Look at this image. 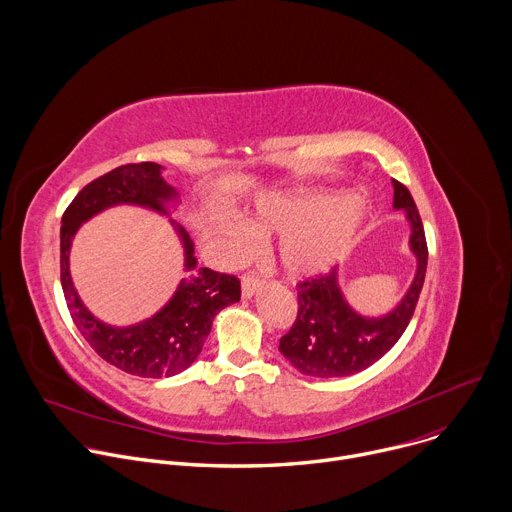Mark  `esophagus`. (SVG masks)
I'll list each match as a JSON object with an SVG mask.
<instances>
[{"label": "esophagus", "instance_id": "1", "mask_svg": "<svg viewBox=\"0 0 512 512\" xmlns=\"http://www.w3.org/2000/svg\"><path fill=\"white\" fill-rule=\"evenodd\" d=\"M261 285H263V281L259 279V277H255V275H245L243 277V281H241V294H243V298H253L257 291L261 289Z\"/></svg>", "mask_w": 512, "mask_h": 512}]
</instances>
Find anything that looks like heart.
Returning <instances> with one entry per match:
<instances>
[{"instance_id": "1", "label": "heart", "mask_w": 512, "mask_h": 512, "mask_svg": "<svg viewBox=\"0 0 512 512\" xmlns=\"http://www.w3.org/2000/svg\"><path fill=\"white\" fill-rule=\"evenodd\" d=\"M251 223L261 233H279L277 257L291 279L326 273L356 241L367 208L356 196L328 190L271 194L253 202ZM208 231L229 255H243L255 231L241 218L212 212Z\"/></svg>"}]
</instances>
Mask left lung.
Returning <instances> with one entry per match:
<instances>
[{
  "instance_id": "obj_1",
  "label": "left lung",
  "mask_w": 512,
  "mask_h": 512,
  "mask_svg": "<svg viewBox=\"0 0 512 512\" xmlns=\"http://www.w3.org/2000/svg\"><path fill=\"white\" fill-rule=\"evenodd\" d=\"M393 190V208L403 210L409 223L413 281L397 306L381 316H364L348 304L336 269L300 283L298 318L279 340V352L302 375L334 379L369 369L395 346L415 312L427 269L425 233L409 190L397 180Z\"/></svg>"
}]
</instances>
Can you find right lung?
I'll return each mask as SVG.
<instances>
[{
  "mask_svg": "<svg viewBox=\"0 0 512 512\" xmlns=\"http://www.w3.org/2000/svg\"><path fill=\"white\" fill-rule=\"evenodd\" d=\"M154 162L127 164L87 184L68 204L60 227V283L72 322L87 344L113 367L145 379H166L186 371L198 358L214 316L241 300V283L227 273L198 267L194 243L186 229L175 227L185 249L187 275L173 298L137 325L113 327L99 321L83 304L69 275V247L81 224L107 207L129 203L172 216L180 194Z\"/></svg>",
  "mask_w": 512,
  "mask_h": 512,
  "instance_id": "obj_1",
  "label": "right lung"
}]
</instances>
